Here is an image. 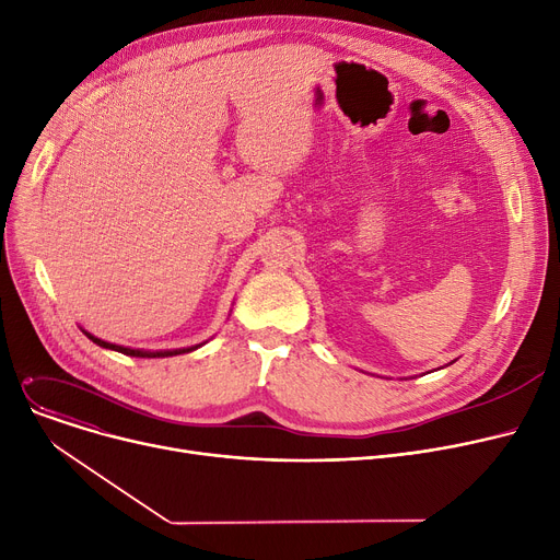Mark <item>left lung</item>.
Returning a JSON list of instances; mask_svg holds the SVG:
<instances>
[{"mask_svg":"<svg viewBox=\"0 0 560 560\" xmlns=\"http://www.w3.org/2000/svg\"><path fill=\"white\" fill-rule=\"evenodd\" d=\"M452 363H454V361H452Z\"/></svg>","mask_w":560,"mask_h":560,"instance_id":"left-lung-1","label":"left lung"}]
</instances>
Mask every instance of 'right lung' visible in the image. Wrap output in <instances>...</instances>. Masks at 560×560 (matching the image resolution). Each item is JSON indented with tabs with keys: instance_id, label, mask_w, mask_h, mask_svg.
I'll return each mask as SVG.
<instances>
[{
	"instance_id": "right-lung-1",
	"label": "right lung",
	"mask_w": 560,
	"mask_h": 560,
	"mask_svg": "<svg viewBox=\"0 0 560 560\" xmlns=\"http://www.w3.org/2000/svg\"><path fill=\"white\" fill-rule=\"evenodd\" d=\"M88 338H91L95 345H100V347H104V349H113V351H120V354H127V357H136V359H165V357H179V354H188V351H195V349H199L203 342H199V345H192V347H182V349H156V351H152V349H133V347H125V345H115V342H106V340H102V338H97V336H93L91 331H85V329H81Z\"/></svg>"
}]
</instances>
